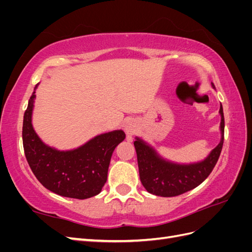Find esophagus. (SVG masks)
<instances>
[{
	"instance_id": "1",
	"label": "esophagus",
	"mask_w": 252,
	"mask_h": 252,
	"mask_svg": "<svg viewBox=\"0 0 252 252\" xmlns=\"http://www.w3.org/2000/svg\"><path fill=\"white\" fill-rule=\"evenodd\" d=\"M138 130L136 128V125L133 123V122H128L125 125V132L127 133V135H133L135 133V131Z\"/></svg>"
}]
</instances>
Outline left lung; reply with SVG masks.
<instances>
[{
    "label": "left lung",
    "instance_id": "8db88e82",
    "mask_svg": "<svg viewBox=\"0 0 252 252\" xmlns=\"http://www.w3.org/2000/svg\"><path fill=\"white\" fill-rule=\"evenodd\" d=\"M215 88V86L212 85ZM220 141L204 161L192 164H177L163 158L140 138H135L134 147L138 157L139 173L143 186L149 193L170 197L185 193L208 178L220 158L224 143V113L220 104Z\"/></svg>",
    "mask_w": 252,
    "mask_h": 252
}]
</instances>
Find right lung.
<instances>
[{"mask_svg":"<svg viewBox=\"0 0 252 252\" xmlns=\"http://www.w3.org/2000/svg\"><path fill=\"white\" fill-rule=\"evenodd\" d=\"M34 94L24 113L22 135L25 157L35 178L45 188L62 196L84 200L98 194L107 181L112 152L124 141L125 132L98 134L72 150L52 148L42 142L32 127Z\"/></svg>","mask_w":252,"mask_h":252,"instance_id":"1","label":"right lung"}]
</instances>
